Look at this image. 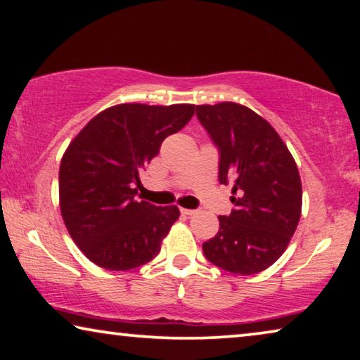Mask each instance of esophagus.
<instances>
[{
    "label": "esophagus",
    "mask_w": 360,
    "mask_h": 360,
    "mask_svg": "<svg viewBox=\"0 0 360 360\" xmlns=\"http://www.w3.org/2000/svg\"><path fill=\"white\" fill-rule=\"evenodd\" d=\"M181 213L187 214V217H192V214L197 213V210H191V208H181Z\"/></svg>",
    "instance_id": "1"
}]
</instances>
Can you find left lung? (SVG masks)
Listing matches in <instances>:
<instances>
[{"label": "left lung", "instance_id": "8db88e82", "mask_svg": "<svg viewBox=\"0 0 360 360\" xmlns=\"http://www.w3.org/2000/svg\"><path fill=\"white\" fill-rule=\"evenodd\" d=\"M197 117L219 150L221 184L234 182L229 217L203 243L207 260L236 275L264 271L286 250L302 208L297 165L268 121L233 101L197 105Z\"/></svg>", "mask_w": 360, "mask_h": 360}]
</instances>
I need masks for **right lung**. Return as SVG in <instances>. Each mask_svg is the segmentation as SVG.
Masks as SVG:
<instances>
[{
    "label": "right lung",
    "mask_w": 360,
    "mask_h": 360,
    "mask_svg": "<svg viewBox=\"0 0 360 360\" xmlns=\"http://www.w3.org/2000/svg\"><path fill=\"white\" fill-rule=\"evenodd\" d=\"M194 112L187 103L115 105L69 143L60 166V208L72 240L95 265L126 271L157 257L179 208L139 200V173Z\"/></svg>",
    "instance_id": "1"
}]
</instances>
